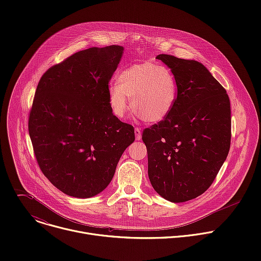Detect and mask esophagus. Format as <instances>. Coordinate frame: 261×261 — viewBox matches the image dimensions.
<instances>
[{
  "label": "esophagus",
  "mask_w": 261,
  "mask_h": 261,
  "mask_svg": "<svg viewBox=\"0 0 261 261\" xmlns=\"http://www.w3.org/2000/svg\"><path fill=\"white\" fill-rule=\"evenodd\" d=\"M134 133H135V139L140 140L141 139V130L138 127H136L134 129Z\"/></svg>",
  "instance_id": "34e87169"
}]
</instances>
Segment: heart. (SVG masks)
Returning <instances> with one entry per match:
<instances>
[{
    "instance_id": "heart-1",
    "label": "heart",
    "mask_w": 261,
    "mask_h": 261,
    "mask_svg": "<svg viewBox=\"0 0 261 261\" xmlns=\"http://www.w3.org/2000/svg\"><path fill=\"white\" fill-rule=\"evenodd\" d=\"M176 97L177 84L173 72L157 63L133 64L119 74V83L108 86L111 111L121 119L132 104L133 110L144 121L159 123L169 116Z\"/></svg>"
}]
</instances>
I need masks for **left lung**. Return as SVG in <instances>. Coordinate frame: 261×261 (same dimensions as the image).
Wrapping results in <instances>:
<instances>
[{
    "label": "left lung",
    "instance_id": "8db88e82",
    "mask_svg": "<svg viewBox=\"0 0 261 261\" xmlns=\"http://www.w3.org/2000/svg\"><path fill=\"white\" fill-rule=\"evenodd\" d=\"M173 72L177 97L167 118L142 132L148 178L171 202L204 193L226 160L231 140L230 101L199 62L159 55Z\"/></svg>",
    "mask_w": 261,
    "mask_h": 261
}]
</instances>
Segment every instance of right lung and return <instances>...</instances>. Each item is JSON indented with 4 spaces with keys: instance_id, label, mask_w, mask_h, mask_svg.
I'll list each match as a JSON object with an SVG mask.
<instances>
[{
    "instance_id": "1",
    "label": "right lung",
    "mask_w": 261,
    "mask_h": 261,
    "mask_svg": "<svg viewBox=\"0 0 261 261\" xmlns=\"http://www.w3.org/2000/svg\"><path fill=\"white\" fill-rule=\"evenodd\" d=\"M124 48L91 47L50 67L40 79L29 134L42 173L63 193L89 198L113 179L135 139L133 126L111 111L108 84Z\"/></svg>"
}]
</instances>
